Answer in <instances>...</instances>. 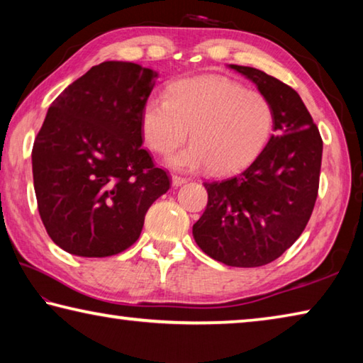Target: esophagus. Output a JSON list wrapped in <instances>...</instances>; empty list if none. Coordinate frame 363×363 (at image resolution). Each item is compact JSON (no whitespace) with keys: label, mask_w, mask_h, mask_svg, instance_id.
<instances>
[{"label":"esophagus","mask_w":363,"mask_h":363,"mask_svg":"<svg viewBox=\"0 0 363 363\" xmlns=\"http://www.w3.org/2000/svg\"><path fill=\"white\" fill-rule=\"evenodd\" d=\"M189 179L187 177H182V176H177V174H173V186H176V187H179V186H182V184H186Z\"/></svg>","instance_id":"1"}]
</instances>
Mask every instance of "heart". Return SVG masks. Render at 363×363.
<instances>
[{"label": "heart", "instance_id": "b5f03b06", "mask_svg": "<svg viewBox=\"0 0 363 363\" xmlns=\"http://www.w3.org/2000/svg\"><path fill=\"white\" fill-rule=\"evenodd\" d=\"M275 110L266 96L220 77L171 84L169 97H152L140 113L144 144L169 155L189 138L187 149L169 158L177 169L208 167L230 173L259 155L274 133Z\"/></svg>", "mask_w": 363, "mask_h": 363}]
</instances>
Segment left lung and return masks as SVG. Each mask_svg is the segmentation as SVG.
Instances as JSON below:
<instances>
[{
    "label": "left lung",
    "mask_w": 363,
    "mask_h": 363,
    "mask_svg": "<svg viewBox=\"0 0 363 363\" xmlns=\"http://www.w3.org/2000/svg\"><path fill=\"white\" fill-rule=\"evenodd\" d=\"M230 69L251 79L274 106V134L247 169L203 182L208 203L192 232L213 259L233 267H259L284 255L309 223L323 143L291 86L253 67Z\"/></svg>",
    "instance_id": "8db88e82"
}]
</instances>
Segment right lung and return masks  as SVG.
<instances>
[{
	"label": "right lung",
	"mask_w": 363,
	"mask_h": 363,
	"mask_svg": "<svg viewBox=\"0 0 363 363\" xmlns=\"http://www.w3.org/2000/svg\"><path fill=\"white\" fill-rule=\"evenodd\" d=\"M157 73L102 62L48 110L32 150L40 218L70 255L107 257L131 247L169 176L143 147L140 113Z\"/></svg>",
	"instance_id": "1"
}]
</instances>
